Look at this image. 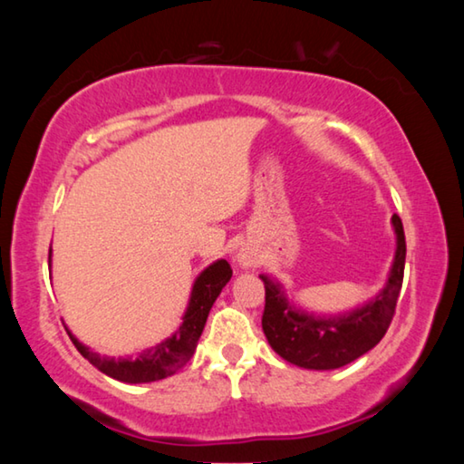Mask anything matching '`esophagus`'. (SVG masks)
Listing matches in <instances>:
<instances>
[{
  "mask_svg": "<svg viewBox=\"0 0 464 464\" xmlns=\"http://www.w3.org/2000/svg\"><path fill=\"white\" fill-rule=\"evenodd\" d=\"M237 262L243 266V268H251V266H254V257H251L247 251H243V254L237 256Z\"/></svg>",
  "mask_w": 464,
  "mask_h": 464,
  "instance_id": "1",
  "label": "esophagus"
}]
</instances>
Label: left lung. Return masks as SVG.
Returning a JSON list of instances; mask_svg holds the SVG:
<instances>
[{"instance_id":"1","label":"left lung","mask_w":464,"mask_h":464,"mask_svg":"<svg viewBox=\"0 0 464 464\" xmlns=\"http://www.w3.org/2000/svg\"><path fill=\"white\" fill-rule=\"evenodd\" d=\"M395 231V257L382 290L371 301L337 315H317L288 298L276 278L260 274L266 288L262 329L266 340L286 362L307 371H334L354 362L382 340L395 313L405 270V233L397 215L391 218Z\"/></svg>"}]
</instances>
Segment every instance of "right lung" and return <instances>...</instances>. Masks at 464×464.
<instances>
[{
  "instance_id": "1",
  "label": "right lung",
  "mask_w": 464,
  "mask_h": 464,
  "mask_svg": "<svg viewBox=\"0 0 464 464\" xmlns=\"http://www.w3.org/2000/svg\"><path fill=\"white\" fill-rule=\"evenodd\" d=\"M51 260L53 249H49V268ZM231 276L233 270L231 266L227 264V260H217L207 266L194 280L192 293L190 298H188V307L184 311L179 327L169 337H166V340H161L160 343L140 352L137 358L102 356L77 340L67 327L65 329L69 337H72L77 352H80L85 360H90V364L96 366L100 372L110 376V379L129 384L168 379V376L176 374L179 368L194 356L196 343H198L202 329L207 325L210 307H213L217 296L221 295V290L225 288L227 282L231 280Z\"/></svg>"
}]
</instances>
